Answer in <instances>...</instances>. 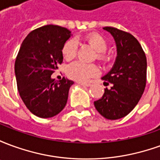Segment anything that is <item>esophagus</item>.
Here are the masks:
<instances>
[{
  "label": "esophagus",
  "instance_id": "obj_1",
  "mask_svg": "<svg viewBox=\"0 0 160 160\" xmlns=\"http://www.w3.org/2000/svg\"><path fill=\"white\" fill-rule=\"evenodd\" d=\"M80 86H82V87H89L91 86V84L89 83H83V82H79Z\"/></svg>",
  "mask_w": 160,
  "mask_h": 160
}]
</instances>
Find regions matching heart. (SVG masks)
<instances>
[{"instance_id":"obj_1","label":"heart","mask_w":160,"mask_h":160,"mask_svg":"<svg viewBox=\"0 0 160 160\" xmlns=\"http://www.w3.org/2000/svg\"><path fill=\"white\" fill-rule=\"evenodd\" d=\"M84 40L97 52V58L103 62L110 61V56L105 54L107 42L104 38L96 33H91L85 37ZM77 50V42L75 40L67 41L62 47V55L66 60L73 59ZM98 73L97 67L93 64H84L80 62L70 64L67 68V74L69 78L77 81H85L88 78L94 76Z\"/></svg>"}]
</instances>
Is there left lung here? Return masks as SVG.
Masks as SVG:
<instances>
[{
	"mask_svg": "<svg viewBox=\"0 0 160 160\" xmlns=\"http://www.w3.org/2000/svg\"><path fill=\"white\" fill-rule=\"evenodd\" d=\"M117 46V58L111 69L101 79L104 89L94 105L99 114L109 120L126 117L141 99L147 81V57L140 42L130 33L106 26Z\"/></svg>",
	"mask_w": 160,
	"mask_h": 160,
	"instance_id": "obj_1",
	"label": "left lung"
}]
</instances>
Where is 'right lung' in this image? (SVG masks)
<instances>
[{"label":"right lung","instance_id":"obj_1","mask_svg":"<svg viewBox=\"0 0 160 160\" xmlns=\"http://www.w3.org/2000/svg\"><path fill=\"white\" fill-rule=\"evenodd\" d=\"M71 36L64 27L47 25L31 32L20 46L14 66L18 91L38 118L55 117L67 104L73 81L64 77L56 81L51 74L62 62V47Z\"/></svg>","mask_w":160,"mask_h":160}]
</instances>
